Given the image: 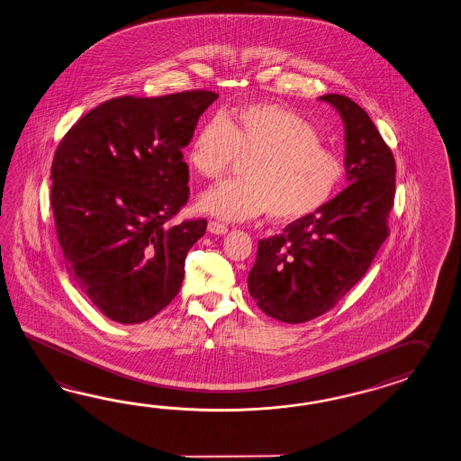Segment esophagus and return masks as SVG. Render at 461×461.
I'll return each instance as SVG.
<instances>
[{
  "label": "esophagus",
  "instance_id": "34e87169",
  "mask_svg": "<svg viewBox=\"0 0 461 461\" xmlns=\"http://www.w3.org/2000/svg\"><path fill=\"white\" fill-rule=\"evenodd\" d=\"M227 230H229V227L225 224L215 222V221H211V222H209V232H211V234H215V236H224V234H227Z\"/></svg>",
  "mask_w": 461,
  "mask_h": 461
}]
</instances>
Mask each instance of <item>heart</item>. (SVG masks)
Here are the masks:
<instances>
[{
    "mask_svg": "<svg viewBox=\"0 0 461 461\" xmlns=\"http://www.w3.org/2000/svg\"><path fill=\"white\" fill-rule=\"evenodd\" d=\"M239 158L246 180H227L203 192L199 209L224 221L267 212L299 221L318 212L341 185V158L321 145L318 131L277 104H250L202 123L187 152L203 178L225 176Z\"/></svg>",
    "mask_w": 461,
    "mask_h": 461,
    "instance_id": "obj_1",
    "label": "heart"
}]
</instances>
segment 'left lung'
Instances as JSON below:
<instances>
[{
    "instance_id": "left-lung-1",
    "label": "left lung",
    "mask_w": 461,
    "mask_h": 461,
    "mask_svg": "<svg viewBox=\"0 0 461 461\" xmlns=\"http://www.w3.org/2000/svg\"><path fill=\"white\" fill-rule=\"evenodd\" d=\"M344 123L349 185L281 236L259 240L249 293L267 316L299 324L318 318L366 274L390 234L396 166L366 112L344 95H322Z\"/></svg>"
}]
</instances>
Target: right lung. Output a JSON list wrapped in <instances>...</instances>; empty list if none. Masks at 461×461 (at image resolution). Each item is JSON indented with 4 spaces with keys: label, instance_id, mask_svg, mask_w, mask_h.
I'll list each match as a JSON object with an SVG mask.
<instances>
[{
    "label": "right lung",
    "instance_id": "1",
    "mask_svg": "<svg viewBox=\"0 0 461 461\" xmlns=\"http://www.w3.org/2000/svg\"><path fill=\"white\" fill-rule=\"evenodd\" d=\"M219 95L119 96L90 110L59 142L51 207L71 281L106 318L139 324L178 294L207 222L168 221L189 201L182 149Z\"/></svg>",
    "mask_w": 461,
    "mask_h": 461
}]
</instances>
